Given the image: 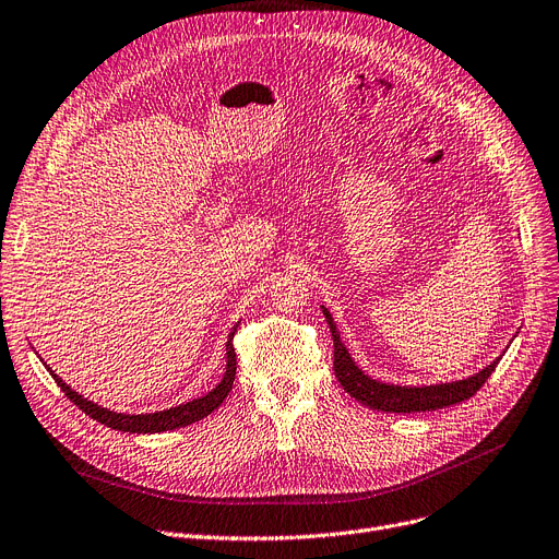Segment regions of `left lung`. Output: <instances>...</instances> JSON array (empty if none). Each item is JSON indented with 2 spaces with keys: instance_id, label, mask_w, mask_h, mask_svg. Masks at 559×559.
<instances>
[{
  "instance_id": "8db88e82",
  "label": "left lung",
  "mask_w": 559,
  "mask_h": 559,
  "mask_svg": "<svg viewBox=\"0 0 559 559\" xmlns=\"http://www.w3.org/2000/svg\"><path fill=\"white\" fill-rule=\"evenodd\" d=\"M322 312L326 314V322L333 333V347H335L333 370L340 385H343L345 391L360 404H366L374 411H385V414H420V411H436V408H445L464 400H471L484 385V381L491 377V372L496 370L500 360L496 358L491 366H487L481 372L468 379L452 381V383H436V385H420V388L381 383L377 379H370L362 370H358L347 347L343 345V340H340L331 312L324 306H322Z\"/></svg>"
}]
</instances>
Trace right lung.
I'll use <instances>...</instances> for the list:
<instances>
[{
    "label": "right lung",
    "mask_w": 559,
    "mask_h": 559,
    "mask_svg": "<svg viewBox=\"0 0 559 559\" xmlns=\"http://www.w3.org/2000/svg\"><path fill=\"white\" fill-rule=\"evenodd\" d=\"M237 326L230 331L228 335V345H226V374L222 379V383L210 391L207 395L191 400L187 404L166 408V411H157V414H141V416H130V414H116V411L103 408L98 404H93L88 400H84L80 393L72 391L68 383H63L50 368L57 385L66 393V397L78 404L84 414L93 420H98L100 425H107L111 429L118 431H130V433H159V431H168V429H178V427H187L191 423H199L201 418L210 416L214 408H219L222 402L228 397V393L233 391V381H235V370H237V354L233 347V337H235Z\"/></svg>",
    "instance_id": "obj_1"
}]
</instances>
